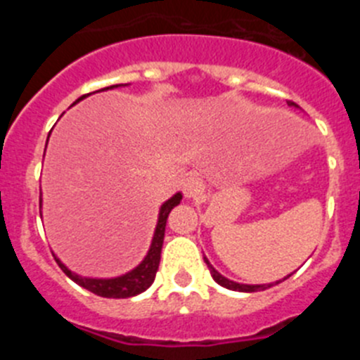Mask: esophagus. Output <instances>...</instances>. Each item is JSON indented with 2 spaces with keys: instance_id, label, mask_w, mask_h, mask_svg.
I'll use <instances>...</instances> for the list:
<instances>
[{
  "instance_id": "esophagus-1",
  "label": "esophagus",
  "mask_w": 360,
  "mask_h": 360,
  "mask_svg": "<svg viewBox=\"0 0 360 360\" xmlns=\"http://www.w3.org/2000/svg\"><path fill=\"white\" fill-rule=\"evenodd\" d=\"M184 195L189 196V198H195V196L202 195L205 186H203L202 178L196 176V174H189V176L184 180Z\"/></svg>"
}]
</instances>
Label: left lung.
Here are the masks:
<instances>
[{
    "label": "left lung",
    "mask_w": 360,
    "mask_h": 360,
    "mask_svg": "<svg viewBox=\"0 0 360 360\" xmlns=\"http://www.w3.org/2000/svg\"><path fill=\"white\" fill-rule=\"evenodd\" d=\"M288 106H297V104L292 103V101H288ZM203 262L207 263L209 272H211V276H212V278H214V281L218 283V285H221V287L231 288V290H238V292H259V290H266V288L272 287V283H270V285H240V283L231 281V279L224 278V276L219 274L218 270H214V266H212L211 263L207 262V257H205V256H203ZM285 279H287V278H285ZM276 283H279V281H276Z\"/></svg>",
    "instance_id": "8db88e82"
}]
</instances>
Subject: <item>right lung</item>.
I'll return each mask as SVG.
<instances>
[{
	"label": "right lung",
	"instance_id": "obj_1",
	"mask_svg": "<svg viewBox=\"0 0 360 360\" xmlns=\"http://www.w3.org/2000/svg\"><path fill=\"white\" fill-rule=\"evenodd\" d=\"M115 86H108V88H115ZM108 88H103V90H108ZM86 95H90V94H86ZM86 95L79 97L77 101L84 98ZM180 200H182V195L176 193L173 198L167 200V202L162 205L160 216H158L157 231H155V236H153L151 249H149L148 256L144 257V262L136 266V269H133L131 272H128V274H124L115 279H90V278H81V276L70 272V270L56 257L57 265L61 266L63 272H65L72 281L81 285V287L86 288V290H90L94 292V294L101 295V297L120 299V297H131V295L141 294V292H144L146 288L151 287V283L155 281L158 265H160V252H162V243H164V232H165V224H167V216H169L171 209L180 203ZM39 207H41V198H39Z\"/></svg>",
	"mask_w": 360,
	"mask_h": 360
}]
</instances>
